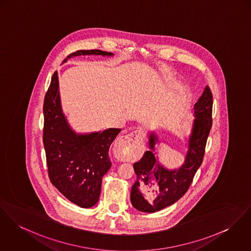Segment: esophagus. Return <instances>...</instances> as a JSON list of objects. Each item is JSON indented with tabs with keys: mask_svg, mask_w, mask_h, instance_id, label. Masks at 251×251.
Listing matches in <instances>:
<instances>
[{
	"mask_svg": "<svg viewBox=\"0 0 251 251\" xmlns=\"http://www.w3.org/2000/svg\"><path fill=\"white\" fill-rule=\"evenodd\" d=\"M142 142H143V140H142V135H141L140 131L135 130L129 135L121 136L117 140L116 147L118 150H120L122 152L124 150L132 151L137 145H141Z\"/></svg>",
	"mask_w": 251,
	"mask_h": 251,
	"instance_id": "esophagus-1",
	"label": "esophagus"
}]
</instances>
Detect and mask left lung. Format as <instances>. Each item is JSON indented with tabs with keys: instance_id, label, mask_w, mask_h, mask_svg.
Instances as JSON below:
<instances>
[{
	"instance_id": "1",
	"label": "left lung",
	"mask_w": 251,
	"mask_h": 251,
	"mask_svg": "<svg viewBox=\"0 0 251 251\" xmlns=\"http://www.w3.org/2000/svg\"><path fill=\"white\" fill-rule=\"evenodd\" d=\"M212 93L206 86L194 105L195 119L188 139V150L184 163L178 169L169 170L160 164L154 152L157 136L154 133L150 134L149 151L134 163L136 180L132 186L131 202L135 209L155 212L173 204L186 193L203 159L206 140L212 127Z\"/></svg>"
}]
</instances>
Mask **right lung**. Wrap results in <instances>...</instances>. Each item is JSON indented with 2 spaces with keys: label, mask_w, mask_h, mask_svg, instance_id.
Wrapping results in <instances>:
<instances>
[{
  "label": "right lung",
  "mask_w": 251,
  "mask_h": 251,
  "mask_svg": "<svg viewBox=\"0 0 251 251\" xmlns=\"http://www.w3.org/2000/svg\"><path fill=\"white\" fill-rule=\"evenodd\" d=\"M111 56L100 50H77L66 58L77 55ZM43 142L49 176L58 191L80 207L94 206L100 196L102 177L112 163L109 149L121 129L111 128L87 135L75 134L61 108L57 72L51 77L45 96Z\"/></svg>",
  "instance_id": "right-lung-1"
}]
</instances>
